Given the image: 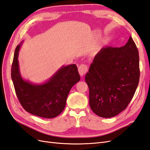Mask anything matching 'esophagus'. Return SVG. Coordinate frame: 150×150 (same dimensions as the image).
Masks as SVG:
<instances>
[{
	"instance_id": "obj_1",
	"label": "esophagus",
	"mask_w": 150,
	"mask_h": 150,
	"mask_svg": "<svg viewBox=\"0 0 150 150\" xmlns=\"http://www.w3.org/2000/svg\"><path fill=\"white\" fill-rule=\"evenodd\" d=\"M88 66L86 64H81L79 66L78 68V71L81 76H83L86 72H88Z\"/></svg>"
}]
</instances>
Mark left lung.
Here are the masks:
<instances>
[{
	"label": "left lung",
	"mask_w": 150,
	"mask_h": 150,
	"mask_svg": "<svg viewBox=\"0 0 150 150\" xmlns=\"http://www.w3.org/2000/svg\"><path fill=\"white\" fill-rule=\"evenodd\" d=\"M139 72L138 51L131 36L124 46L103 47L85 76L92 111L108 118L125 110L138 87Z\"/></svg>",
	"instance_id": "8db88e82"
}]
</instances>
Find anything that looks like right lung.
<instances>
[{"instance_id":"1","label":"right lung","mask_w":150,"mask_h":150,"mask_svg":"<svg viewBox=\"0 0 150 150\" xmlns=\"http://www.w3.org/2000/svg\"><path fill=\"white\" fill-rule=\"evenodd\" d=\"M22 42L16 47L11 69L12 80L18 99L30 114L53 118L64 110L71 89L80 80L78 67L76 64L63 66L46 82L31 83L22 78L20 73L18 56Z\"/></svg>"}]
</instances>
